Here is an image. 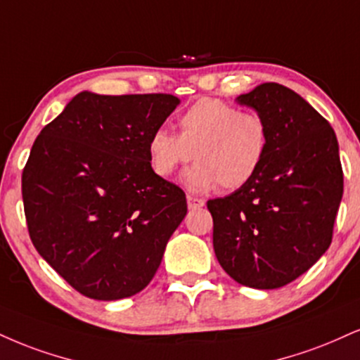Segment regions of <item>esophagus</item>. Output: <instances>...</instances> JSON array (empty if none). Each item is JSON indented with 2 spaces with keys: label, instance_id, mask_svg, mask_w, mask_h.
Returning a JSON list of instances; mask_svg holds the SVG:
<instances>
[{
  "label": "esophagus",
  "instance_id": "1",
  "mask_svg": "<svg viewBox=\"0 0 360 360\" xmlns=\"http://www.w3.org/2000/svg\"><path fill=\"white\" fill-rule=\"evenodd\" d=\"M188 206L189 210H199V207L205 206V199L193 196V194H188Z\"/></svg>",
  "mask_w": 360,
  "mask_h": 360
}]
</instances>
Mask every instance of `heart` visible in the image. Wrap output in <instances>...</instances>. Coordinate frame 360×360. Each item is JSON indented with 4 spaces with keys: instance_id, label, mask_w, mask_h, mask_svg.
Segmentation results:
<instances>
[{
    "instance_id": "heart-1",
    "label": "heart",
    "mask_w": 360,
    "mask_h": 360,
    "mask_svg": "<svg viewBox=\"0 0 360 360\" xmlns=\"http://www.w3.org/2000/svg\"><path fill=\"white\" fill-rule=\"evenodd\" d=\"M179 136L158 127L147 139V155L159 177H169L194 158L183 174L189 191L205 193L223 184L238 189L253 179L268 153L266 122L219 98H201L177 119Z\"/></svg>"
}]
</instances>
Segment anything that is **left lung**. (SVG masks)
<instances>
[{"mask_svg": "<svg viewBox=\"0 0 360 360\" xmlns=\"http://www.w3.org/2000/svg\"><path fill=\"white\" fill-rule=\"evenodd\" d=\"M236 102L258 112L270 142L250 183L207 201L213 246L233 280L274 290L305 274L332 243L344 193L339 144L305 98L275 82Z\"/></svg>", "mask_w": 360, "mask_h": 360, "instance_id": "1", "label": "left lung"}]
</instances>
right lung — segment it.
Returning <instances> with one entry per match:
<instances>
[{
  "label": "right lung",
  "instance_id": "add662e5",
  "mask_svg": "<svg viewBox=\"0 0 360 360\" xmlns=\"http://www.w3.org/2000/svg\"><path fill=\"white\" fill-rule=\"evenodd\" d=\"M179 102L80 92L34 141L21 176L30 238L82 295L119 300L144 290L188 213L183 189L147 155L150 132Z\"/></svg>",
  "mask_w": 360,
  "mask_h": 360
}]
</instances>
